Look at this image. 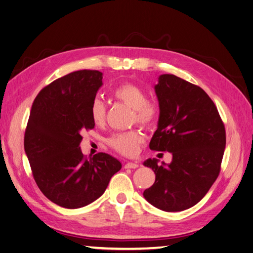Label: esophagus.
<instances>
[{"label":"esophagus","instance_id":"1","mask_svg":"<svg viewBox=\"0 0 253 253\" xmlns=\"http://www.w3.org/2000/svg\"><path fill=\"white\" fill-rule=\"evenodd\" d=\"M137 168H139V165L135 163H127L125 165V169H137Z\"/></svg>","mask_w":253,"mask_h":253}]
</instances>
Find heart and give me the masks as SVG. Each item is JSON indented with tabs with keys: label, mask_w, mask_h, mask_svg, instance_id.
<instances>
[{
	"label": "heart",
	"mask_w": 253,
	"mask_h": 253,
	"mask_svg": "<svg viewBox=\"0 0 253 253\" xmlns=\"http://www.w3.org/2000/svg\"><path fill=\"white\" fill-rule=\"evenodd\" d=\"M113 96L119 101L133 110V122L141 125L151 126L157 119L158 110L155 103L147 100L146 93L133 83H124L116 87ZM107 108L100 98H95L90 106V119L96 125H102L106 120ZM144 135L140 130L114 133L108 139L109 145L121 154L131 156L138 152L143 143Z\"/></svg>",
	"instance_id": "obj_1"
}]
</instances>
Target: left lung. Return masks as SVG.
I'll return each instance as SVG.
<instances>
[{
    "mask_svg": "<svg viewBox=\"0 0 253 253\" xmlns=\"http://www.w3.org/2000/svg\"><path fill=\"white\" fill-rule=\"evenodd\" d=\"M155 93L159 119L150 148L171 153L172 161H144L156 178L143 196L161 211H182L200 202L219 175L225 148L224 125L210 96L188 81L161 75Z\"/></svg>",
    "mask_w": 253,
    "mask_h": 253,
    "instance_id": "1",
    "label": "left lung"
}]
</instances>
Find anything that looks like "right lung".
Segmentation results:
<instances>
[{"label": "right lung", "mask_w": 253, "mask_h": 253, "mask_svg": "<svg viewBox=\"0 0 253 253\" xmlns=\"http://www.w3.org/2000/svg\"><path fill=\"white\" fill-rule=\"evenodd\" d=\"M101 85L100 71H74L43 87L31 109L25 154L38 188L65 209L94 202L122 168L118 159L106 153L87 160L80 148L81 132L95 126L90 106Z\"/></svg>", "instance_id": "obj_1"}]
</instances>
